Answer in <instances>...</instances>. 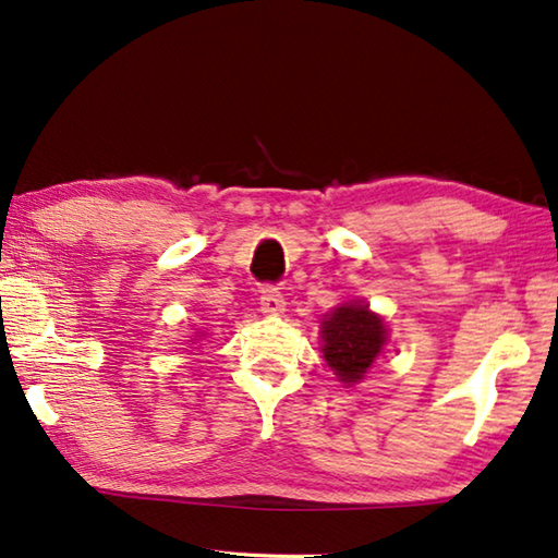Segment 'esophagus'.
Wrapping results in <instances>:
<instances>
[{"label":"esophagus","instance_id":"esophagus-1","mask_svg":"<svg viewBox=\"0 0 558 558\" xmlns=\"http://www.w3.org/2000/svg\"><path fill=\"white\" fill-rule=\"evenodd\" d=\"M260 311L265 315H280L286 311V298L276 286H265L260 293Z\"/></svg>","mask_w":558,"mask_h":558}]
</instances>
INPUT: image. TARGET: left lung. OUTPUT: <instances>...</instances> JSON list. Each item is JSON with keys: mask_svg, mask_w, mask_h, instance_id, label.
<instances>
[{"mask_svg": "<svg viewBox=\"0 0 558 558\" xmlns=\"http://www.w3.org/2000/svg\"><path fill=\"white\" fill-rule=\"evenodd\" d=\"M385 325L367 305L350 303L323 320V355L340 383H360L385 344Z\"/></svg>", "mask_w": 558, "mask_h": 558, "instance_id": "obj_1", "label": "left lung"}]
</instances>
